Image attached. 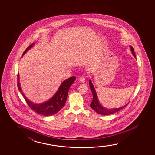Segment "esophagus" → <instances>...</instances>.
Segmentation results:
<instances>
[{
  "label": "esophagus",
  "mask_w": 155,
  "mask_h": 155,
  "mask_svg": "<svg viewBox=\"0 0 155 155\" xmlns=\"http://www.w3.org/2000/svg\"><path fill=\"white\" fill-rule=\"evenodd\" d=\"M79 81H80L81 83H84L86 80H85V78L84 77H80V78H79Z\"/></svg>",
  "instance_id": "34e87169"
}]
</instances>
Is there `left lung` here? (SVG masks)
<instances>
[{
    "instance_id": "8db88e82",
    "label": "left lung",
    "mask_w": 155,
    "mask_h": 155,
    "mask_svg": "<svg viewBox=\"0 0 155 155\" xmlns=\"http://www.w3.org/2000/svg\"><path fill=\"white\" fill-rule=\"evenodd\" d=\"M130 49L134 57H136L135 53L134 52V48L132 46H130ZM89 84L90 86V88L91 89V92L93 94V101L91 102V104L90 105V106L93 110L96 111V112L101 115H108L112 114L114 113L117 112L119 110H121L122 109H123L124 107H125V106L127 105V104H126L124 106H122L121 107L116 108H105L104 107L102 106V105L100 104V102L98 101L97 93L96 92L95 89L94 87L93 83L91 82V80H89Z\"/></svg>"
}]
</instances>
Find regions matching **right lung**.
Returning a JSON list of instances; mask_svg holds the SVG:
<instances>
[{
	"label": "right lung",
	"instance_id": "1",
	"mask_svg": "<svg viewBox=\"0 0 155 155\" xmlns=\"http://www.w3.org/2000/svg\"><path fill=\"white\" fill-rule=\"evenodd\" d=\"M34 43L28 47L25 51H24L23 55L25 54L27 51L34 46ZM19 73L17 76V86L19 91L21 92V94L23 96L26 102L28 103V106L34 112L43 115L45 116H50L55 114L58 112L65 105L66 100L67 98L68 91L70 86L76 80V77L75 76L71 77L69 79L64 81L60 86L59 88L55 94L46 102H43L40 104H37L31 102L26 97L25 95L22 92L21 86L19 83Z\"/></svg>",
	"mask_w": 155,
	"mask_h": 155
}]
</instances>
